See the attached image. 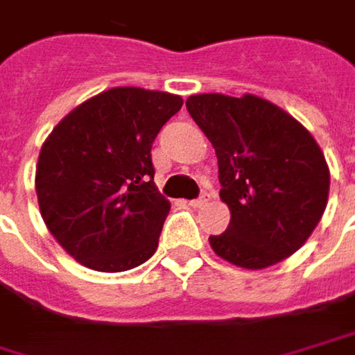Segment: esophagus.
Here are the masks:
<instances>
[{
  "label": "esophagus",
  "instance_id": "obj_1",
  "mask_svg": "<svg viewBox=\"0 0 355 355\" xmlns=\"http://www.w3.org/2000/svg\"><path fill=\"white\" fill-rule=\"evenodd\" d=\"M207 200H209V195H207V193H205V195H200V197L195 198V200H191V202H189V205H191V207H195V209H197V207H202V205H207Z\"/></svg>",
  "mask_w": 355,
  "mask_h": 355
}]
</instances>
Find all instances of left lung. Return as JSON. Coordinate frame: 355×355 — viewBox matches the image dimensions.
Listing matches in <instances>:
<instances>
[{"mask_svg":"<svg viewBox=\"0 0 355 355\" xmlns=\"http://www.w3.org/2000/svg\"><path fill=\"white\" fill-rule=\"evenodd\" d=\"M187 110L219 160L220 200L231 211L213 251L245 269L293 255L322 219L329 168L322 148L291 114L259 96H189Z\"/></svg>","mask_w":355,"mask_h":355,"instance_id":"obj_1","label":"left lung"}]
</instances>
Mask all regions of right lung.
Segmentation results:
<instances>
[{
	"label": "right lung",
	"instance_id": "right-lung-1",
	"mask_svg": "<svg viewBox=\"0 0 355 355\" xmlns=\"http://www.w3.org/2000/svg\"><path fill=\"white\" fill-rule=\"evenodd\" d=\"M182 98L112 88L76 106L42 144L40 213L82 265L118 273L148 261L171 202L158 193L150 148Z\"/></svg>",
	"mask_w": 355,
	"mask_h": 355
}]
</instances>
